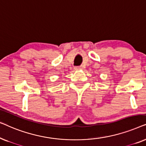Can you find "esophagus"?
Wrapping results in <instances>:
<instances>
[{
    "mask_svg": "<svg viewBox=\"0 0 146 146\" xmlns=\"http://www.w3.org/2000/svg\"><path fill=\"white\" fill-rule=\"evenodd\" d=\"M82 68L81 66H76L74 67V70H82Z\"/></svg>",
    "mask_w": 146,
    "mask_h": 146,
    "instance_id": "esophagus-1",
    "label": "esophagus"
}]
</instances>
